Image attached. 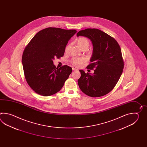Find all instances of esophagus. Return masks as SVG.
I'll use <instances>...</instances> for the list:
<instances>
[{"label":"esophagus","mask_w":147,"mask_h":147,"mask_svg":"<svg viewBox=\"0 0 147 147\" xmlns=\"http://www.w3.org/2000/svg\"><path fill=\"white\" fill-rule=\"evenodd\" d=\"M72 70H74V71H76V70H78V69L75 68L74 67H72Z\"/></svg>","instance_id":"obj_1"}]
</instances>
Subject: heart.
<instances>
[{
	"label": "heart",
	"mask_w": 147,
	"mask_h": 147,
	"mask_svg": "<svg viewBox=\"0 0 147 147\" xmlns=\"http://www.w3.org/2000/svg\"><path fill=\"white\" fill-rule=\"evenodd\" d=\"M77 43L78 45V47H79L80 48H81V49H87L89 46V41L86 38H79L77 40ZM69 46V45H68L66 47V49H65L66 51L67 50ZM71 62L74 66H76V67H79L86 62V59L84 58H82V57L74 58L71 60Z\"/></svg>",
	"instance_id": "heart-1"
}]
</instances>
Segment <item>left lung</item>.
<instances>
[{
	"label": "left lung",
	"mask_w": 147,
	"mask_h": 147,
	"mask_svg": "<svg viewBox=\"0 0 147 147\" xmlns=\"http://www.w3.org/2000/svg\"><path fill=\"white\" fill-rule=\"evenodd\" d=\"M80 36L89 38L92 44L91 63L87 68L94 69L93 74L79 70V87L90 97L103 96L113 90L122 74L124 63L121 48L113 38L98 29L80 30L77 34Z\"/></svg>",
	"instance_id": "8db88e82"
}]
</instances>
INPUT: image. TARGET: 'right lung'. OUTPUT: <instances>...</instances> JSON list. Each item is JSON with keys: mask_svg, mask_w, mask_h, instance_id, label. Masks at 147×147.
<instances>
[{"mask_svg": "<svg viewBox=\"0 0 147 147\" xmlns=\"http://www.w3.org/2000/svg\"><path fill=\"white\" fill-rule=\"evenodd\" d=\"M77 32L45 28L38 32L25 48L22 57L25 78L37 94L49 96L63 88L72 68L67 65L56 68L53 60L63 56L68 41Z\"/></svg>", "mask_w": 147, "mask_h": 147, "instance_id": "obj_1", "label": "right lung"}]
</instances>
